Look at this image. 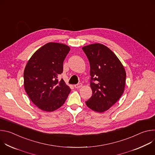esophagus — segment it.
I'll list each match as a JSON object with an SVG mask.
<instances>
[{
	"instance_id": "esophagus-1",
	"label": "esophagus",
	"mask_w": 155,
	"mask_h": 155,
	"mask_svg": "<svg viewBox=\"0 0 155 155\" xmlns=\"http://www.w3.org/2000/svg\"><path fill=\"white\" fill-rule=\"evenodd\" d=\"M82 86V84L81 83H78V84H75L74 85V87L75 88H80Z\"/></svg>"
}]
</instances>
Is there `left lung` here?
Masks as SVG:
<instances>
[{"instance_id": "8db88e82", "label": "left lung", "mask_w": 155, "mask_h": 155, "mask_svg": "<svg viewBox=\"0 0 155 155\" xmlns=\"http://www.w3.org/2000/svg\"><path fill=\"white\" fill-rule=\"evenodd\" d=\"M82 50L90 62L93 91L86 104L95 112H104L119 100L124 92L125 69L115 53L102 44H91Z\"/></svg>"}]
</instances>
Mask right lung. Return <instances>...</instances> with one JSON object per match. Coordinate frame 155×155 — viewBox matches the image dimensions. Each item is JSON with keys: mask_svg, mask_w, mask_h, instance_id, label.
Returning a JSON list of instances; mask_svg holds the SVG:
<instances>
[{"mask_svg": "<svg viewBox=\"0 0 155 155\" xmlns=\"http://www.w3.org/2000/svg\"><path fill=\"white\" fill-rule=\"evenodd\" d=\"M71 48L65 44L50 42L37 50L24 71L25 89L31 101L40 109L53 112L61 107L71 90L58 77Z\"/></svg>", "mask_w": 155, "mask_h": 155, "instance_id": "obj_1", "label": "right lung"}]
</instances>
